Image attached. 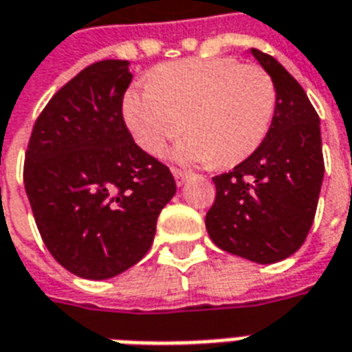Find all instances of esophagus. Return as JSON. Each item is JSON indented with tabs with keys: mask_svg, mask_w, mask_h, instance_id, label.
<instances>
[{
	"mask_svg": "<svg viewBox=\"0 0 352 352\" xmlns=\"http://www.w3.org/2000/svg\"><path fill=\"white\" fill-rule=\"evenodd\" d=\"M171 171H173V177H175L177 186H183V184L188 181V177H190V173H188V171H183V169L173 168Z\"/></svg>",
	"mask_w": 352,
	"mask_h": 352,
	"instance_id": "obj_1",
	"label": "esophagus"
}]
</instances>
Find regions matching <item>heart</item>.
<instances>
[{"label":"heart","instance_id":"heart-1","mask_svg":"<svg viewBox=\"0 0 352 352\" xmlns=\"http://www.w3.org/2000/svg\"><path fill=\"white\" fill-rule=\"evenodd\" d=\"M277 88L258 65L236 58H192L158 67L148 85L124 98V118L143 151L160 154L169 141L192 131L175 156L181 162L236 166L267 135Z\"/></svg>","mask_w":352,"mask_h":352}]
</instances>
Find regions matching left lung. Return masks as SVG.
<instances>
[{"label":"left lung","instance_id":"left-lung-1","mask_svg":"<svg viewBox=\"0 0 352 352\" xmlns=\"http://www.w3.org/2000/svg\"><path fill=\"white\" fill-rule=\"evenodd\" d=\"M277 88V107L262 145L213 177L209 237L222 251L273 264L294 254L309 234L324 177L320 120L300 82L270 54L251 49Z\"/></svg>","mask_w":352,"mask_h":352}]
</instances>
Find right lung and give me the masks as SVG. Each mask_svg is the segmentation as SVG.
<instances>
[{
  "label": "right lung",
  "mask_w": 352,
  "mask_h": 352,
  "mask_svg": "<svg viewBox=\"0 0 352 352\" xmlns=\"http://www.w3.org/2000/svg\"><path fill=\"white\" fill-rule=\"evenodd\" d=\"M126 60H101L60 88L35 120L24 186L43 241L82 279H109L153 245L175 196L168 166L135 145L122 116Z\"/></svg>",
  "instance_id": "1"
}]
</instances>
